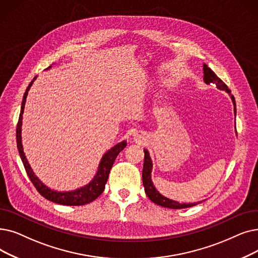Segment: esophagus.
Wrapping results in <instances>:
<instances>
[{"mask_svg": "<svg viewBox=\"0 0 258 258\" xmlns=\"http://www.w3.org/2000/svg\"><path fill=\"white\" fill-rule=\"evenodd\" d=\"M134 139H135L137 142H141V137L138 133H134Z\"/></svg>", "mask_w": 258, "mask_h": 258, "instance_id": "esophagus-1", "label": "esophagus"}]
</instances>
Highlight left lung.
Instances as JSON below:
<instances>
[{
	"label": "left lung",
	"mask_w": 258,
	"mask_h": 258,
	"mask_svg": "<svg viewBox=\"0 0 258 258\" xmlns=\"http://www.w3.org/2000/svg\"><path fill=\"white\" fill-rule=\"evenodd\" d=\"M204 81L206 84H215L216 87L220 91L226 92L231 100L234 106V115L236 117V103H235V99L234 96L231 94V91L228 88V86L223 83L219 78L215 75V73L213 72L210 67L204 63ZM235 132H236V125H235ZM144 152V162H143V170H142V182L144 186V191L145 194L148 195V197L153 201L154 204L164 207V208H169V209H185V208H191L196 206V203H188V204H179L178 201L173 200L163 196L161 193H159L158 189L156 188V186L153 183L152 180V171H153V161L151 159L150 153L147 149L143 150Z\"/></svg>",
	"instance_id": "left-lung-1"
}]
</instances>
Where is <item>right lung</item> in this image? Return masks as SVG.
<instances>
[{
	"instance_id": "right-lung-1",
	"label": "right lung",
	"mask_w": 258,
	"mask_h": 258,
	"mask_svg": "<svg viewBox=\"0 0 258 258\" xmlns=\"http://www.w3.org/2000/svg\"><path fill=\"white\" fill-rule=\"evenodd\" d=\"M49 69H51V66H49L47 70H49ZM36 79H37V76L33 78L23 96V100H22V106H21V113H20L19 122L17 125V147L19 150L21 160L24 164V167H25L26 173L30 179V181L33 183V185L36 186L38 192L43 197H45L49 201H52V203L63 205V206L87 205L89 203H92V201H94L96 198H98L104 191L111 166H113L118 154L126 147V141L123 140V141L115 144L114 147H111L108 151L105 152V154H103L102 158H101V160H100V163L98 165V169H97V172H96L94 178L87 184H85L81 187H78L76 189H72V191L61 192V191H57V189L50 188L45 183H43V181H41V179L35 174V172H33V170L31 169V166H30V164L26 158V156H25V153H24L23 144H22V119H23L26 98H27L30 87L32 86V83L35 82Z\"/></svg>"
}]
</instances>
